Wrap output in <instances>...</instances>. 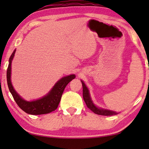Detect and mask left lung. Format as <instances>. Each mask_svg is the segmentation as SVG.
I'll return each mask as SVG.
<instances>
[{
  "mask_svg": "<svg viewBox=\"0 0 149 149\" xmlns=\"http://www.w3.org/2000/svg\"><path fill=\"white\" fill-rule=\"evenodd\" d=\"M82 82V85H83V100H84L85 104H86L87 107L88 109L91 110V111L93 112L95 114H97V115H105V116H109V115H117V113L116 112L112 111H108V110H104L102 109H98V108L95 107V106L93 104V102L91 101L90 95H89V93L88 91V89L87 87L85 86V83Z\"/></svg>",
  "mask_w": 149,
  "mask_h": 149,
  "instance_id": "1",
  "label": "left lung"
}]
</instances>
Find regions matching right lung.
I'll return each mask as SVG.
<instances>
[{"label":"right lung","mask_w":149,"mask_h":149,"mask_svg":"<svg viewBox=\"0 0 149 149\" xmlns=\"http://www.w3.org/2000/svg\"><path fill=\"white\" fill-rule=\"evenodd\" d=\"M15 52V50H14L9 58V66L7 70V80L10 92L13 95V97L18 107L26 113L34 115H43V114H47L54 111L58 107L65 87L69 82H70L72 79L75 78V75L71 74L61 79L46 96L35 101H26L22 99L14 90L11 82V64Z\"/></svg>","instance_id":"obj_1"}]
</instances>
